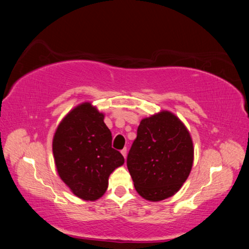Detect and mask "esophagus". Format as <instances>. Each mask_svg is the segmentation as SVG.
I'll list each match as a JSON object with an SVG mask.
<instances>
[{
  "instance_id": "esophagus-1",
  "label": "esophagus",
  "mask_w": 249,
  "mask_h": 249,
  "mask_svg": "<svg viewBox=\"0 0 249 249\" xmlns=\"http://www.w3.org/2000/svg\"><path fill=\"white\" fill-rule=\"evenodd\" d=\"M121 154L124 155V159L127 158V148H124V149H122V151H121Z\"/></svg>"
}]
</instances>
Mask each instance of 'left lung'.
<instances>
[{"mask_svg":"<svg viewBox=\"0 0 249 249\" xmlns=\"http://www.w3.org/2000/svg\"><path fill=\"white\" fill-rule=\"evenodd\" d=\"M194 162L192 136L172 112L162 110L141 121L127 158L136 192L149 202L175 195Z\"/></svg>","mask_w":249,"mask_h":249,"instance_id":"left-lung-1","label":"left lung"}]
</instances>
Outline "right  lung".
Returning <instances> with one entry per match:
<instances>
[{
	"instance_id": "obj_1",
	"label": "right lung",
	"mask_w": 249,
	"mask_h": 249,
	"mask_svg": "<svg viewBox=\"0 0 249 249\" xmlns=\"http://www.w3.org/2000/svg\"><path fill=\"white\" fill-rule=\"evenodd\" d=\"M112 135L104 113L90 102L68 112L53 136L56 171L71 193L84 200H97L108 186V177L124 163L111 147Z\"/></svg>"
}]
</instances>
